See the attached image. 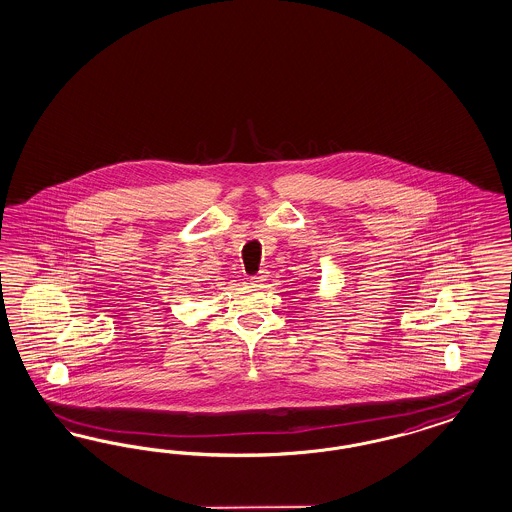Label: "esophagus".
Returning <instances> with one entry per match:
<instances>
[{
	"instance_id": "1",
	"label": "esophagus",
	"mask_w": 512,
	"mask_h": 512,
	"mask_svg": "<svg viewBox=\"0 0 512 512\" xmlns=\"http://www.w3.org/2000/svg\"><path fill=\"white\" fill-rule=\"evenodd\" d=\"M266 278H268V272H266V270H261L259 274L249 276V283H251V285H261V283L265 282Z\"/></svg>"
}]
</instances>
